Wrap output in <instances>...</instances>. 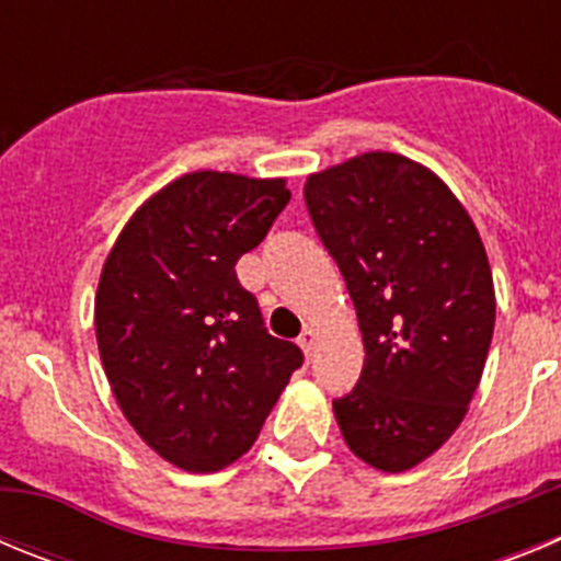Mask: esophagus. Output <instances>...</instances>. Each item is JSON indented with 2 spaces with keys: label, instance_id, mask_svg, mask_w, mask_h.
I'll return each mask as SVG.
<instances>
[{
  "label": "esophagus",
  "instance_id": "1",
  "mask_svg": "<svg viewBox=\"0 0 561 561\" xmlns=\"http://www.w3.org/2000/svg\"><path fill=\"white\" fill-rule=\"evenodd\" d=\"M297 345L304 348L306 356L314 354V345H317V331L314 329H304V334H300V340H297Z\"/></svg>",
  "mask_w": 561,
  "mask_h": 561
}]
</instances>
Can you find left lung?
<instances>
[{"label":"left lung","mask_w":561,"mask_h":561,"mask_svg":"<svg viewBox=\"0 0 561 561\" xmlns=\"http://www.w3.org/2000/svg\"><path fill=\"white\" fill-rule=\"evenodd\" d=\"M306 207L359 317L365 365L334 401L351 453L404 472L460 427L494 334V280L466 207L421 162L368 151L311 173Z\"/></svg>","instance_id":"obj_1"}]
</instances>
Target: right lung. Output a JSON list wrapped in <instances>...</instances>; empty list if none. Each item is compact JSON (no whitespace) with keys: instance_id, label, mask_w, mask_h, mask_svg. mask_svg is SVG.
<instances>
[{"instance_id":"1","label":"right lung","mask_w":561,"mask_h":561,"mask_svg":"<svg viewBox=\"0 0 561 561\" xmlns=\"http://www.w3.org/2000/svg\"><path fill=\"white\" fill-rule=\"evenodd\" d=\"M289 199L286 180L185 173L140 205L103 264L95 334L112 393L148 447L185 472L241 458L304 365L236 277Z\"/></svg>"}]
</instances>
